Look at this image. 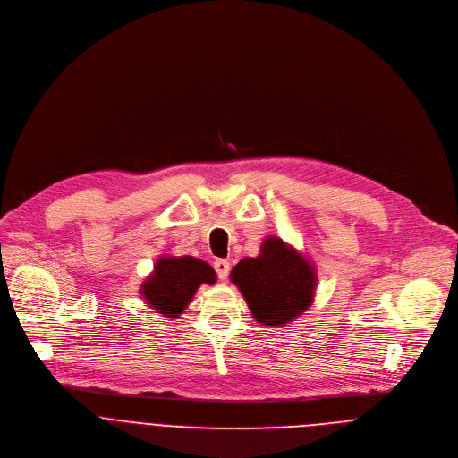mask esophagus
I'll return each instance as SVG.
<instances>
[{
  "label": "esophagus",
  "instance_id": "1",
  "mask_svg": "<svg viewBox=\"0 0 458 458\" xmlns=\"http://www.w3.org/2000/svg\"><path fill=\"white\" fill-rule=\"evenodd\" d=\"M214 268H216L219 279H226L228 272H230V263H228L226 259H217L216 263H214Z\"/></svg>",
  "mask_w": 458,
  "mask_h": 458
}]
</instances>
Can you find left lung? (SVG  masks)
Returning <instances> with one entry per match:
<instances>
[{"label":"left lung","mask_w":458,"mask_h":458,"mask_svg":"<svg viewBox=\"0 0 458 458\" xmlns=\"http://www.w3.org/2000/svg\"><path fill=\"white\" fill-rule=\"evenodd\" d=\"M230 279L265 326H284L302 315L317 286L313 265L279 237H267L257 257L241 259Z\"/></svg>","instance_id":"obj_1"}]
</instances>
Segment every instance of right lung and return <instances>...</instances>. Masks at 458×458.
<instances>
[{"instance_id": "right-lung-1", "label": "right lung", "mask_w": 458, "mask_h": 458, "mask_svg": "<svg viewBox=\"0 0 458 458\" xmlns=\"http://www.w3.org/2000/svg\"><path fill=\"white\" fill-rule=\"evenodd\" d=\"M214 268L190 255L159 257L152 276L141 284V295L157 313L177 318L201 284H214Z\"/></svg>"}]
</instances>
